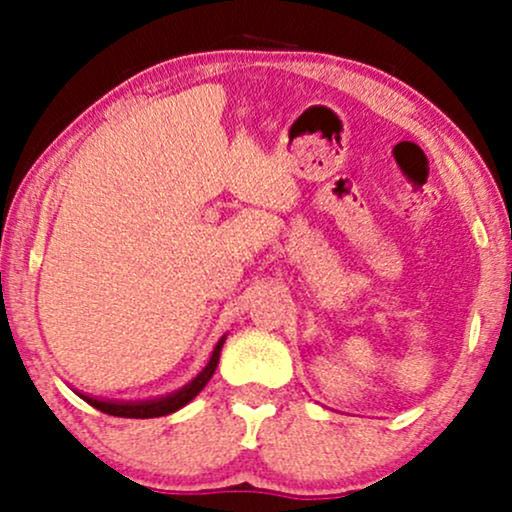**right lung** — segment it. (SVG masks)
I'll use <instances>...</instances> for the list:
<instances>
[{"label": "right lung", "instance_id": "1", "mask_svg": "<svg viewBox=\"0 0 512 512\" xmlns=\"http://www.w3.org/2000/svg\"><path fill=\"white\" fill-rule=\"evenodd\" d=\"M221 346L223 339L216 344L214 354H211L207 368L192 380L190 385H185L182 390L173 392V395L163 397V399H154V402H101V399H93V397H84L91 407H96L98 411L110 416H125V419H154V416H166L178 411L180 407H185L192 397H197L202 392V387L209 383V378L214 375L216 366H219V354H221Z\"/></svg>", "mask_w": 512, "mask_h": 512}]
</instances>
